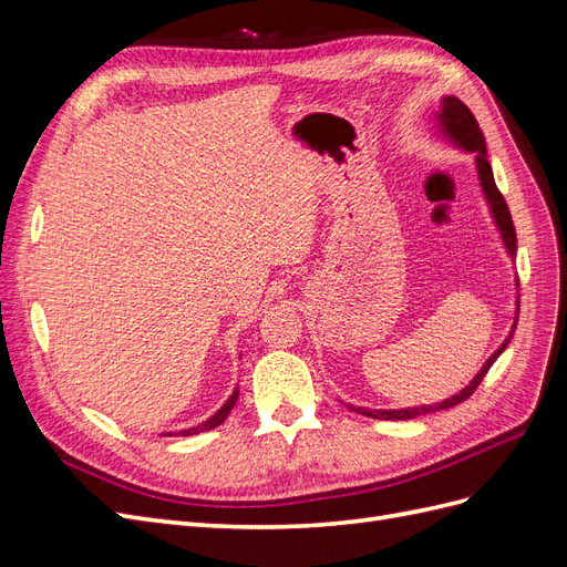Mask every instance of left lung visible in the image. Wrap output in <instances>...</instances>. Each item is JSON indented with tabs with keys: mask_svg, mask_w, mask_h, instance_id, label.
<instances>
[{
	"mask_svg": "<svg viewBox=\"0 0 567 567\" xmlns=\"http://www.w3.org/2000/svg\"><path fill=\"white\" fill-rule=\"evenodd\" d=\"M437 125H440V132L447 136L450 142H454L456 146H461L463 151H471L475 153V165H477V177H480V186H483V194L489 203V210H492V217L496 221V227H499L502 231V238H504V246L508 250L511 257H516V250H518V238H516V227H513V219H511V213H508V205L502 196L499 188H496L494 184V175H492V165L487 161V146H485V136H483V130H480L475 115L468 111V106L463 104V101H458L456 96H444L442 99V106L437 111ZM518 281V279H516ZM520 286V284H516ZM518 310L520 307H516V321H513L511 326V333L506 336V340L502 342V348L496 350L487 362L483 364V369H480L475 373V379L463 388L461 392L452 394L450 400H444L440 404H423V406H409V409H364V406H352L348 404V409L357 411V414H364L369 419H379V421H406V419H416V416H423V414H431V411H440V409H450V406H456L461 404L463 400H468L471 394L475 392V388L483 383L485 373L489 371V367L496 362V357H499L506 346L513 338V331H516V323H518Z\"/></svg>",
	"mask_w": 567,
	"mask_h": 567,
	"instance_id": "8db88e82",
	"label": "left lung"
}]
</instances>
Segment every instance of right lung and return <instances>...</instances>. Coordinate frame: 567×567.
Listing matches in <instances>:
<instances>
[{
	"instance_id": "1",
	"label": "right lung",
	"mask_w": 567,
	"mask_h": 567,
	"mask_svg": "<svg viewBox=\"0 0 567 567\" xmlns=\"http://www.w3.org/2000/svg\"><path fill=\"white\" fill-rule=\"evenodd\" d=\"M236 400H238V390L231 392V398L225 404H221V409L217 411V414H213L208 421H203L200 425H194V427H186V431H179L177 435H198V433H205V431H213V427H217L219 423H225V419L229 416V411L234 409Z\"/></svg>"
}]
</instances>
